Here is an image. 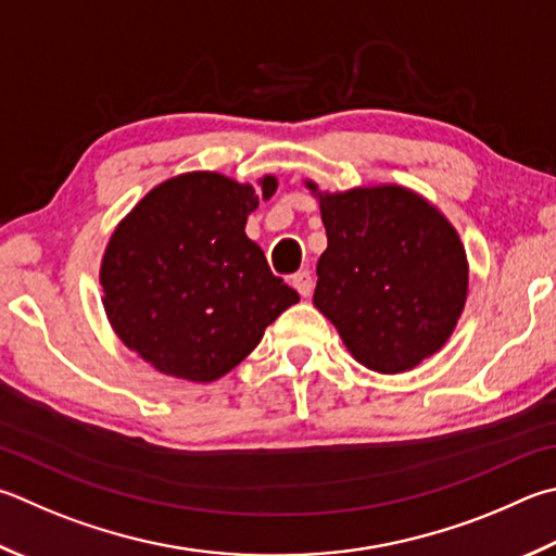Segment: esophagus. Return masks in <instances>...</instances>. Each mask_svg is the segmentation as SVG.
Masks as SVG:
<instances>
[{"label":"esophagus","mask_w":556,"mask_h":556,"mask_svg":"<svg viewBox=\"0 0 556 556\" xmlns=\"http://www.w3.org/2000/svg\"><path fill=\"white\" fill-rule=\"evenodd\" d=\"M291 287H294L301 296L308 299L311 291H313V277H311V271H308V269L296 271V275L291 277Z\"/></svg>","instance_id":"34e87169"}]
</instances>
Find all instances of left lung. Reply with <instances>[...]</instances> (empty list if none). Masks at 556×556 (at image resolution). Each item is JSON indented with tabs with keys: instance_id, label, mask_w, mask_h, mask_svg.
I'll return each instance as SVG.
<instances>
[{
	"instance_id": "1",
	"label": "left lung",
	"mask_w": 556,
	"mask_h": 556,
	"mask_svg": "<svg viewBox=\"0 0 556 556\" xmlns=\"http://www.w3.org/2000/svg\"><path fill=\"white\" fill-rule=\"evenodd\" d=\"M306 187L328 236L313 304L350 355L399 375L445 348L469 291L467 252L445 214L399 185Z\"/></svg>"
}]
</instances>
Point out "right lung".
<instances>
[{"label": "right lung", "mask_w": 556, "mask_h": 556, "mask_svg": "<svg viewBox=\"0 0 556 556\" xmlns=\"http://www.w3.org/2000/svg\"><path fill=\"white\" fill-rule=\"evenodd\" d=\"M257 185L177 175L150 189L109 238L99 269L106 318L163 375L220 379L299 301L245 236L248 216L260 197L275 194L277 177Z\"/></svg>", "instance_id": "1"}]
</instances>
